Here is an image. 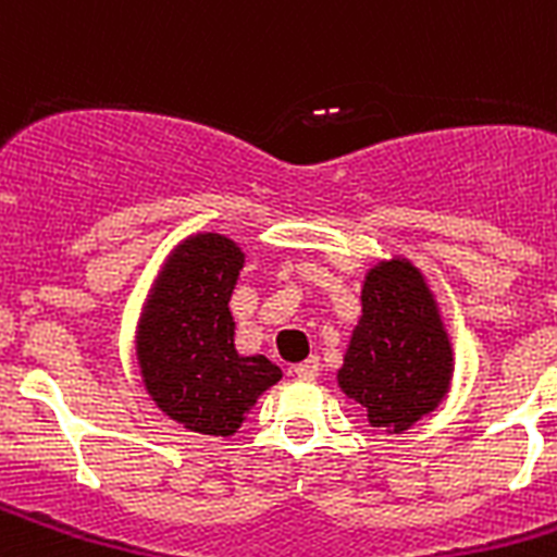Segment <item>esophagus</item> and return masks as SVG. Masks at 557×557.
<instances>
[{
	"label": "esophagus",
	"instance_id": "34e87169",
	"mask_svg": "<svg viewBox=\"0 0 557 557\" xmlns=\"http://www.w3.org/2000/svg\"><path fill=\"white\" fill-rule=\"evenodd\" d=\"M293 373L298 379H314L318 373H321V359H318V357L304 359V362H298V366L293 368Z\"/></svg>",
	"mask_w": 557,
	"mask_h": 557
}]
</instances>
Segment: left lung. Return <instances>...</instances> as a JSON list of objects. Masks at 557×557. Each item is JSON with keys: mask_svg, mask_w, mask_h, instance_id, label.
Instances as JSON below:
<instances>
[{"mask_svg": "<svg viewBox=\"0 0 557 557\" xmlns=\"http://www.w3.org/2000/svg\"><path fill=\"white\" fill-rule=\"evenodd\" d=\"M337 382L368 424L405 432L449 393L451 343L424 275L407 259L379 262L362 284V318Z\"/></svg>", "mask_w": 557, "mask_h": 557, "instance_id": "left-lung-1", "label": "left lung"}]
</instances>
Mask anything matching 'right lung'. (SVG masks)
<instances>
[{
  "label": "right lung",
  "instance_id": "right-lung-1",
  "mask_svg": "<svg viewBox=\"0 0 557 557\" xmlns=\"http://www.w3.org/2000/svg\"><path fill=\"white\" fill-rule=\"evenodd\" d=\"M245 253L220 234L172 250L147 298L136 354L152 401L189 432L234 435L282 368L234 348L231 293Z\"/></svg>",
  "mask_w": 557,
  "mask_h": 557
}]
</instances>
